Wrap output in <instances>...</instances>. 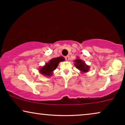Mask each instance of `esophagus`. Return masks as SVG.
Here are the masks:
<instances>
[{
  "label": "esophagus",
  "instance_id": "esophagus-1",
  "mask_svg": "<svg viewBox=\"0 0 125 125\" xmlns=\"http://www.w3.org/2000/svg\"><path fill=\"white\" fill-rule=\"evenodd\" d=\"M65 59L66 60V61H69V56H65Z\"/></svg>",
  "mask_w": 125,
  "mask_h": 125
}]
</instances>
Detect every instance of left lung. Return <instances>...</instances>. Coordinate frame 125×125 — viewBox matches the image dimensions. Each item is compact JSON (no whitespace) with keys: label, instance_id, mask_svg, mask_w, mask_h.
<instances>
[{"label":"left lung","instance_id":"left-lung-1","mask_svg":"<svg viewBox=\"0 0 125 125\" xmlns=\"http://www.w3.org/2000/svg\"><path fill=\"white\" fill-rule=\"evenodd\" d=\"M75 62L74 66L76 67L77 69H78L79 70H80L83 73H87L89 70V66H88L87 64H85V62L82 61L81 59H77L74 61Z\"/></svg>","mask_w":125,"mask_h":125}]
</instances>
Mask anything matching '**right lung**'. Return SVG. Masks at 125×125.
I'll return each instance as SVG.
<instances>
[{"instance_id": "add662e5", "label": "right lung", "mask_w": 125, "mask_h": 125, "mask_svg": "<svg viewBox=\"0 0 125 125\" xmlns=\"http://www.w3.org/2000/svg\"><path fill=\"white\" fill-rule=\"evenodd\" d=\"M63 61H64V58L63 56L52 58L49 61V62L46 63L45 66H42L39 72L45 76H51L53 71L56 69L59 63Z\"/></svg>"}]
</instances>
